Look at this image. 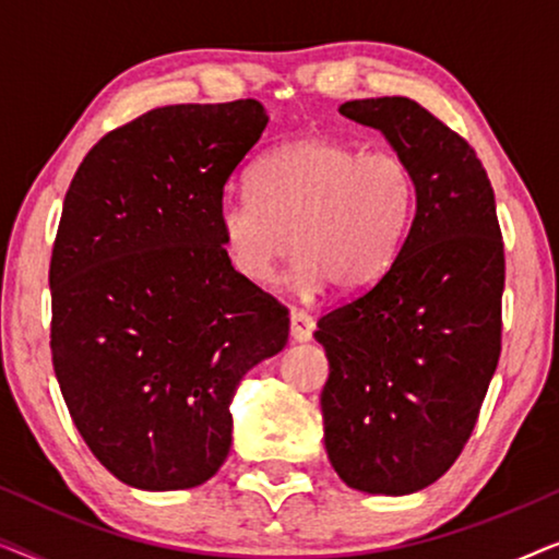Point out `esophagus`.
Instances as JSON below:
<instances>
[{"label": "esophagus", "instance_id": "1", "mask_svg": "<svg viewBox=\"0 0 559 559\" xmlns=\"http://www.w3.org/2000/svg\"><path fill=\"white\" fill-rule=\"evenodd\" d=\"M312 331H316V320H312L308 312H302V310L289 312V335H293V341H297V343L310 341Z\"/></svg>", "mask_w": 559, "mask_h": 559}]
</instances>
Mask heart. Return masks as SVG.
I'll list each match as a JSON object with an SVG mask.
<instances>
[{"label":"heart","mask_w":559,"mask_h":559,"mask_svg":"<svg viewBox=\"0 0 559 559\" xmlns=\"http://www.w3.org/2000/svg\"><path fill=\"white\" fill-rule=\"evenodd\" d=\"M249 188L216 205L228 262L239 277L266 282L293 247V280L302 293L328 285L341 295L366 293L400 257L415 216L407 157L361 152L328 134L266 152Z\"/></svg>","instance_id":"heart-1"}]
</instances>
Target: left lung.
Listing matches in <instances>:
<instances>
[{"label": "left lung", "instance_id": "obj_1", "mask_svg": "<svg viewBox=\"0 0 559 559\" xmlns=\"http://www.w3.org/2000/svg\"><path fill=\"white\" fill-rule=\"evenodd\" d=\"M343 117L379 129L415 173V216L371 289L318 320L325 453L343 484L407 496L468 442L501 354L503 243L493 188L471 144L404 96Z\"/></svg>", "mask_w": 559, "mask_h": 559}]
</instances>
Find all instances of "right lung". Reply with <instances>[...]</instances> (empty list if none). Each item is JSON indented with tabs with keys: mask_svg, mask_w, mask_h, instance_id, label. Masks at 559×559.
Here are the masks:
<instances>
[{
	"mask_svg": "<svg viewBox=\"0 0 559 559\" xmlns=\"http://www.w3.org/2000/svg\"><path fill=\"white\" fill-rule=\"evenodd\" d=\"M266 121L254 98L159 106L106 134L66 193L52 369L91 453L140 491L216 476L236 389L287 346L285 308L234 272L216 228Z\"/></svg>",
	"mask_w": 559,
	"mask_h": 559,
	"instance_id": "right-lung-1",
	"label": "right lung"
}]
</instances>
